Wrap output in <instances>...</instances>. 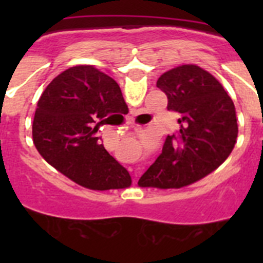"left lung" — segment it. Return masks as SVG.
Masks as SVG:
<instances>
[{"mask_svg":"<svg viewBox=\"0 0 263 263\" xmlns=\"http://www.w3.org/2000/svg\"><path fill=\"white\" fill-rule=\"evenodd\" d=\"M157 87L178 111L179 132L167 136L162 154L141 176V187L180 188L215 171L237 142L236 108L220 81L195 64L164 72Z\"/></svg>","mask_w":263,"mask_h":263,"instance_id":"1","label":"left lung"}]
</instances>
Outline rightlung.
<instances>
[{"label": "right lung", "instance_id": "obj_1", "mask_svg": "<svg viewBox=\"0 0 263 263\" xmlns=\"http://www.w3.org/2000/svg\"><path fill=\"white\" fill-rule=\"evenodd\" d=\"M124 103L117 83L93 66L63 71L47 85L36 105L32 121L36 150L47 163L85 188L106 191L130 187L127 170L96 136L109 118L122 117L118 110Z\"/></svg>", "mask_w": 263, "mask_h": 263}]
</instances>
